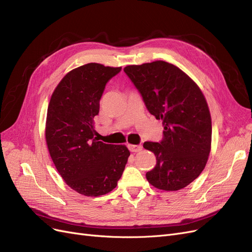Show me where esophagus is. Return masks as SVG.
I'll return each instance as SVG.
<instances>
[{"mask_svg":"<svg viewBox=\"0 0 252 252\" xmlns=\"http://www.w3.org/2000/svg\"><path fill=\"white\" fill-rule=\"evenodd\" d=\"M128 148H129V150L132 151V152H139V151L142 150L143 146H142V145H132V144H129V145H128Z\"/></svg>","mask_w":252,"mask_h":252,"instance_id":"1","label":"esophagus"}]
</instances>
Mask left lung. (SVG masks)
I'll return each mask as SVG.
<instances>
[{"mask_svg":"<svg viewBox=\"0 0 252 252\" xmlns=\"http://www.w3.org/2000/svg\"><path fill=\"white\" fill-rule=\"evenodd\" d=\"M124 71L148 111L163 121L161 143L143 145L157 158L147 181L165 191L186 187L204 170L211 149V117L202 90L179 67L164 61L128 65Z\"/></svg>","mask_w":252,"mask_h":252,"instance_id":"left-lung-1","label":"left lung"}]
</instances>
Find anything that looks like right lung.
<instances>
[{"label": "right lung", "mask_w": 252, "mask_h": 252, "mask_svg": "<svg viewBox=\"0 0 252 252\" xmlns=\"http://www.w3.org/2000/svg\"><path fill=\"white\" fill-rule=\"evenodd\" d=\"M122 67L88 63L68 72L52 93L45 139L58 172L74 191L100 196L117 187L130 156L125 145L95 138L94 118L104 89Z\"/></svg>", "instance_id": "right-lung-1"}]
</instances>
